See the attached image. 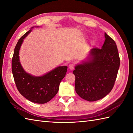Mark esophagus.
I'll return each mask as SVG.
<instances>
[{"mask_svg": "<svg viewBox=\"0 0 133 133\" xmlns=\"http://www.w3.org/2000/svg\"><path fill=\"white\" fill-rule=\"evenodd\" d=\"M69 69H70V70H73L74 69V67H75V65L74 64H69Z\"/></svg>", "mask_w": 133, "mask_h": 133, "instance_id": "34e87169", "label": "esophagus"}]
</instances>
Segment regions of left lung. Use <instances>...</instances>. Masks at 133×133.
<instances>
[{"label":"left lung","mask_w":133,"mask_h":133,"mask_svg":"<svg viewBox=\"0 0 133 133\" xmlns=\"http://www.w3.org/2000/svg\"><path fill=\"white\" fill-rule=\"evenodd\" d=\"M104 36L102 49H91L87 61L77 65L72 72L76 92L89 102L99 100L111 91L119 68L117 44L106 33Z\"/></svg>","instance_id":"left-lung-1"}]
</instances>
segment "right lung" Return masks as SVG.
<instances>
[{"instance_id":"obj_1","label":"right lung","mask_w":133,"mask_h":133,"mask_svg":"<svg viewBox=\"0 0 133 133\" xmlns=\"http://www.w3.org/2000/svg\"><path fill=\"white\" fill-rule=\"evenodd\" d=\"M31 31L24 34L16 45L12 59V72L17 89L21 95L32 102L45 103L57 94L67 67H58L41 77H34L25 71L19 62V50L23 39Z\"/></svg>"}]
</instances>
